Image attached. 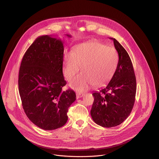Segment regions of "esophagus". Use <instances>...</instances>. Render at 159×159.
<instances>
[{"instance_id": "1", "label": "esophagus", "mask_w": 159, "mask_h": 159, "mask_svg": "<svg viewBox=\"0 0 159 159\" xmlns=\"http://www.w3.org/2000/svg\"><path fill=\"white\" fill-rule=\"evenodd\" d=\"M83 96V93H82L80 92H77L76 93V98L77 99L80 98L81 97H82Z\"/></svg>"}]
</instances>
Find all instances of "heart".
Listing matches in <instances>:
<instances>
[{
    "instance_id": "1",
    "label": "heart",
    "mask_w": 159,
    "mask_h": 159,
    "mask_svg": "<svg viewBox=\"0 0 159 159\" xmlns=\"http://www.w3.org/2000/svg\"><path fill=\"white\" fill-rule=\"evenodd\" d=\"M118 63V55L111 47L98 42L83 43L76 46L73 53L64 55L63 72L70 81L79 71L82 73L71 83L77 91H84L91 85L97 87L106 84L113 76Z\"/></svg>"
}]
</instances>
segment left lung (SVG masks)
Here are the masks:
<instances>
[{"instance_id": "obj_1", "label": "left lung", "mask_w": 159, "mask_h": 159, "mask_svg": "<svg viewBox=\"0 0 159 159\" xmlns=\"http://www.w3.org/2000/svg\"><path fill=\"white\" fill-rule=\"evenodd\" d=\"M110 39L113 40L119 55L117 66L106 86L92 93L94 101L91 110L93 120L105 128L119 125L128 118L136 91V77L128 53L116 39Z\"/></svg>"}]
</instances>
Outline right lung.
<instances>
[{
	"label": "right lung",
	"mask_w": 159,
	"mask_h": 159,
	"mask_svg": "<svg viewBox=\"0 0 159 159\" xmlns=\"http://www.w3.org/2000/svg\"><path fill=\"white\" fill-rule=\"evenodd\" d=\"M68 38L71 35L66 34ZM64 42L52 36L37 38L23 57L18 88L24 112L39 128L51 130L68 120V108L76 99L62 73Z\"/></svg>",
	"instance_id": "add662e5"
}]
</instances>
